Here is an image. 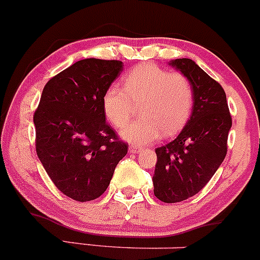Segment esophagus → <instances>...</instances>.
I'll return each instance as SVG.
<instances>
[{
  "label": "esophagus",
  "instance_id": "34e87169",
  "mask_svg": "<svg viewBox=\"0 0 260 260\" xmlns=\"http://www.w3.org/2000/svg\"><path fill=\"white\" fill-rule=\"evenodd\" d=\"M129 151L131 153H138V152H140V149H139L138 146H134V145H133V146L129 147Z\"/></svg>",
  "mask_w": 260,
  "mask_h": 260
}]
</instances>
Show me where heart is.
<instances>
[{"label":"heart","instance_id":"b5f03b06","mask_svg":"<svg viewBox=\"0 0 260 260\" xmlns=\"http://www.w3.org/2000/svg\"><path fill=\"white\" fill-rule=\"evenodd\" d=\"M124 89L111 85L103 95V110L114 126L121 127L142 105V118L121 130L125 140L150 144L174 136L188 121L193 108V88L188 78L151 63L139 64L124 78Z\"/></svg>","mask_w":260,"mask_h":260}]
</instances>
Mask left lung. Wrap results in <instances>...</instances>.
Listing matches in <instances>:
<instances>
[{"label":"left lung","mask_w":260,"mask_h":260,"mask_svg":"<svg viewBox=\"0 0 260 260\" xmlns=\"http://www.w3.org/2000/svg\"><path fill=\"white\" fill-rule=\"evenodd\" d=\"M169 64L188 78L193 88V108L186 126L174 141L155 150L153 193L165 203H176L198 193L216 174L227 155L232 118L223 88L193 60L182 58Z\"/></svg>","instance_id":"8db88e82"}]
</instances>
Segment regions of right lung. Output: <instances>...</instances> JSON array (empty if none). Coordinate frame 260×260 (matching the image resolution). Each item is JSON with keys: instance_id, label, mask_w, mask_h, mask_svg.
<instances>
[{"instance_id": "add662e5", "label": "right lung", "mask_w": 260, "mask_h": 260, "mask_svg": "<svg viewBox=\"0 0 260 260\" xmlns=\"http://www.w3.org/2000/svg\"><path fill=\"white\" fill-rule=\"evenodd\" d=\"M122 68L120 60H78L48 80L33 115L38 158L55 187L78 202L102 196L127 153L103 110Z\"/></svg>"}]
</instances>
